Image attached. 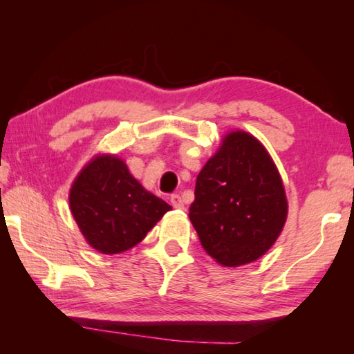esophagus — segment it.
I'll use <instances>...</instances> for the list:
<instances>
[{"label":"esophagus","instance_id":"34e87169","mask_svg":"<svg viewBox=\"0 0 354 354\" xmlns=\"http://www.w3.org/2000/svg\"><path fill=\"white\" fill-rule=\"evenodd\" d=\"M170 202H171V205L175 207V208L184 209V202H183V199H181V196H179V194H171Z\"/></svg>","mask_w":354,"mask_h":354}]
</instances>
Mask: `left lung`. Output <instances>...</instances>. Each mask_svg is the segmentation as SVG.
<instances>
[{
	"instance_id": "1",
	"label": "left lung",
	"mask_w": 354,
	"mask_h": 354,
	"mask_svg": "<svg viewBox=\"0 0 354 354\" xmlns=\"http://www.w3.org/2000/svg\"><path fill=\"white\" fill-rule=\"evenodd\" d=\"M190 221L202 248L223 266L260 259L284 227L288 199L272 158L243 131L230 132L199 171Z\"/></svg>"
}]
</instances>
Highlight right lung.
Masks as SVG:
<instances>
[{
    "label": "right lung",
    "mask_w": 354,
    "mask_h": 354,
    "mask_svg": "<svg viewBox=\"0 0 354 354\" xmlns=\"http://www.w3.org/2000/svg\"><path fill=\"white\" fill-rule=\"evenodd\" d=\"M70 208L86 242L102 254L131 250L171 209L112 155L95 156L82 169L71 185Z\"/></svg>",
    "instance_id": "1"
}]
</instances>
